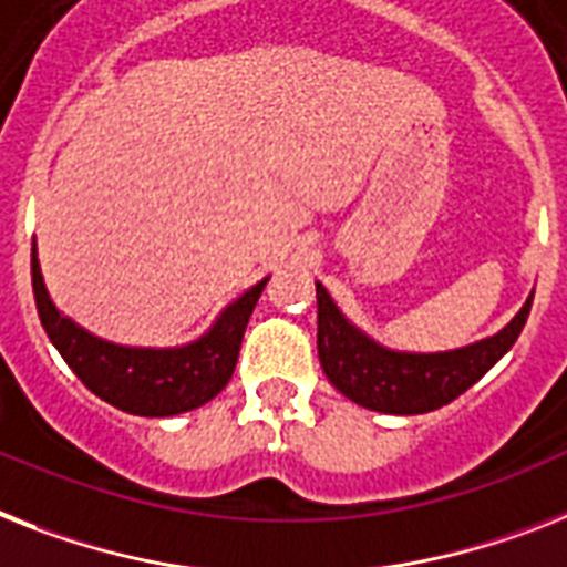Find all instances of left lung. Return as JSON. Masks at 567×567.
I'll use <instances>...</instances> for the list:
<instances>
[{"mask_svg":"<svg viewBox=\"0 0 567 567\" xmlns=\"http://www.w3.org/2000/svg\"><path fill=\"white\" fill-rule=\"evenodd\" d=\"M533 293L498 334L451 352H395L367 338L340 315L317 282V355L326 379L361 408L395 416L427 413L454 402L507 355L530 315Z\"/></svg>","mask_w":567,"mask_h":567,"instance_id":"obj_1","label":"left lung"}]
</instances>
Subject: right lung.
Listing matches in <instances>:
<instances>
[{"label":"right lung","mask_w":567,"mask_h":567,"mask_svg":"<svg viewBox=\"0 0 567 567\" xmlns=\"http://www.w3.org/2000/svg\"><path fill=\"white\" fill-rule=\"evenodd\" d=\"M31 285L40 323L78 379L107 404L133 416H174L195 411L227 388L236 370L244 329L268 276L229 302L206 334L174 349L110 343L58 311L45 291L37 247L31 250Z\"/></svg>","instance_id":"1"}]
</instances>
